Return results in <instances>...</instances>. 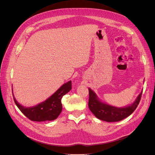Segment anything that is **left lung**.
Masks as SVG:
<instances>
[{
  "label": "left lung",
  "instance_id": "8db88e82",
  "mask_svg": "<svg viewBox=\"0 0 155 155\" xmlns=\"http://www.w3.org/2000/svg\"><path fill=\"white\" fill-rule=\"evenodd\" d=\"M88 92L89 109L96 118L108 122H115L126 118L135 110L141 99L143 91L132 105L124 108H117L106 105L99 101L96 94L91 88H88Z\"/></svg>",
  "mask_w": 155,
  "mask_h": 155
}]
</instances>
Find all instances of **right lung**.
<instances>
[{
	"mask_svg": "<svg viewBox=\"0 0 155 155\" xmlns=\"http://www.w3.org/2000/svg\"><path fill=\"white\" fill-rule=\"evenodd\" d=\"M72 89V82L70 81L64 84L48 99L35 107H26L22 106L13 100L19 110L28 118L35 121H45L55 120L62 110L61 98Z\"/></svg>",
	"mask_w": 155,
	"mask_h": 155,
	"instance_id": "1",
	"label": "right lung"
}]
</instances>
